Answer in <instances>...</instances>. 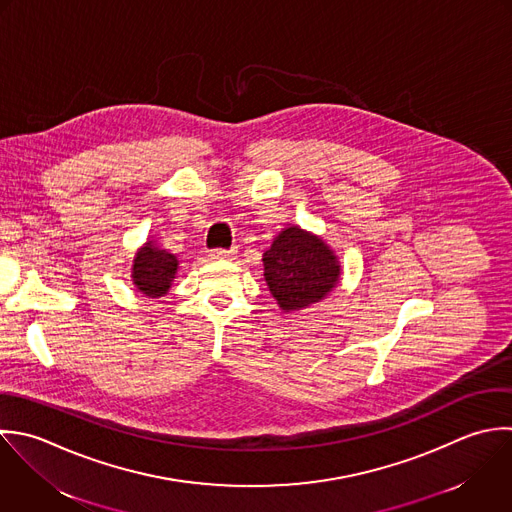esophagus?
I'll use <instances>...</instances> for the list:
<instances>
[{
	"label": "esophagus",
	"mask_w": 512,
	"mask_h": 512,
	"mask_svg": "<svg viewBox=\"0 0 512 512\" xmlns=\"http://www.w3.org/2000/svg\"><path fill=\"white\" fill-rule=\"evenodd\" d=\"M209 257L215 259V261L233 259V257H235V251H233V249H213V251H209Z\"/></svg>",
	"instance_id": "obj_1"
}]
</instances>
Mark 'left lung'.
Segmentation results:
<instances>
[{"label":"left lung","instance_id":"left-lung-1","mask_svg":"<svg viewBox=\"0 0 512 512\" xmlns=\"http://www.w3.org/2000/svg\"><path fill=\"white\" fill-rule=\"evenodd\" d=\"M341 261L323 237L299 227L281 229L263 253V277L283 313L327 299L341 281Z\"/></svg>","mask_w":512,"mask_h":512}]
</instances>
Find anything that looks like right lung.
I'll list each match as a JSON object with an SVG mask.
<instances>
[{
	"label": "right lung",
	"instance_id": "right-lung-1",
	"mask_svg": "<svg viewBox=\"0 0 512 512\" xmlns=\"http://www.w3.org/2000/svg\"><path fill=\"white\" fill-rule=\"evenodd\" d=\"M177 269V257L163 249L155 239H147L133 257L131 281L141 295L149 299H159L171 289Z\"/></svg>",
	"mask_w": 512,
	"mask_h": 512
}]
</instances>
